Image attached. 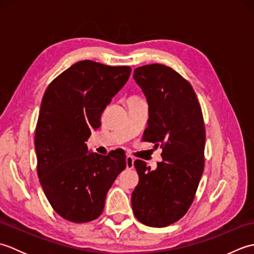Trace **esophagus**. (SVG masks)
<instances>
[{
    "label": "esophagus",
    "instance_id": "1",
    "mask_svg": "<svg viewBox=\"0 0 254 254\" xmlns=\"http://www.w3.org/2000/svg\"><path fill=\"white\" fill-rule=\"evenodd\" d=\"M126 161H127V168L132 169L134 167V159H133L132 156H127Z\"/></svg>",
    "mask_w": 254,
    "mask_h": 254
}]
</instances>
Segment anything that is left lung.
<instances>
[{
	"label": "left lung",
	"instance_id": "left-lung-1",
	"mask_svg": "<svg viewBox=\"0 0 254 254\" xmlns=\"http://www.w3.org/2000/svg\"><path fill=\"white\" fill-rule=\"evenodd\" d=\"M133 78L148 104L143 139L163 147V160L155 170L145 161H134L139 180L132 193V208L141 223L166 227L188 212L202 177L203 116L192 86L171 67L139 66Z\"/></svg>",
	"mask_w": 254,
	"mask_h": 254
}]
</instances>
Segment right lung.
Here are the masks:
<instances>
[{"mask_svg":"<svg viewBox=\"0 0 254 254\" xmlns=\"http://www.w3.org/2000/svg\"><path fill=\"white\" fill-rule=\"evenodd\" d=\"M131 71L79 61L53 79L42 98L35 133L38 177L53 209L69 222L99 217L107 192L127 167L120 149L104 156L90 153L85 142Z\"/></svg>","mask_w":254,"mask_h":254,"instance_id":"right-lung-1","label":"right lung"}]
</instances>
